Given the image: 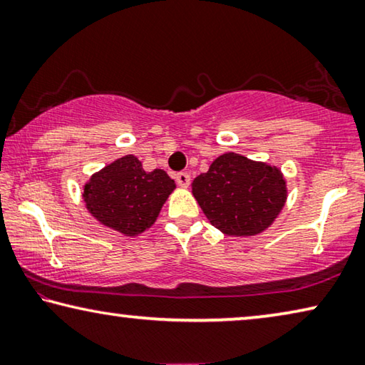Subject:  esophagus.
Masks as SVG:
<instances>
[{
  "label": "esophagus",
  "mask_w": 365,
  "mask_h": 365,
  "mask_svg": "<svg viewBox=\"0 0 365 365\" xmlns=\"http://www.w3.org/2000/svg\"><path fill=\"white\" fill-rule=\"evenodd\" d=\"M175 180L178 183V187L187 188L190 185V175L187 172H180V173H177V175H175Z\"/></svg>",
  "instance_id": "1"
}]
</instances>
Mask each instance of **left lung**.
<instances>
[{
  "label": "left lung",
  "mask_w": 365,
  "mask_h": 365,
  "mask_svg": "<svg viewBox=\"0 0 365 365\" xmlns=\"http://www.w3.org/2000/svg\"><path fill=\"white\" fill-rule=\"evenodd\" d=\"M192 193L216 230L247 237L274 225L285 206L288 187L277 165L226 152L195 178Z\"/></svg>",
  "instance_id": "left-lung-1"
}]
</instances>
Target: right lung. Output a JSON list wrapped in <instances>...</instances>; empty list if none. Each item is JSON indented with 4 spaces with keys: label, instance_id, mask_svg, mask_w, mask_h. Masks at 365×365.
I'll return each instance as SVG.
<instances>
[{
    "label": "right lung",
    "instance_id": "add662e5",
    "mask_svg": "<svg viewBox=\"0 0 365 365\" xmlns=\"http://www.w3.org/2000/svg\"><path fill=\"white\" fill-rule=\"evenodd\" d=\"M81 188L86 210L100 225L135 237L154 226L177 185L160 168L145 172L129 154L95 172Z\"/></svg>",
    "mask_w": 365,
    "mask_h": 365
}]
</instances>
